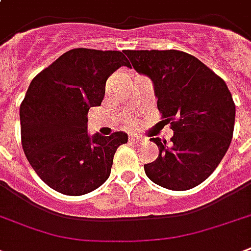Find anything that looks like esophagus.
I'll return each instance as SVG.
<instances>
[{
	"label": "esophagus",
	"mask_w": 251,
	"mask_h": 251,
	"mask_svg": "<svg viewBox=\"0 0 251 251\" xmlns=\"http://www.w3.org/2000/svg\"><path fill=\"white\" fill-rule=\"evenodd\" d=\"M129 141L133 142V143H138V142L142 141V139H141V137H134V135H133V137L129 138Z\"/></svg>",
	"instance_id": "obj_1"
}]
</instances>
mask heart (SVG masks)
<instances>
[{
	"instance_id": "obj_1",
	"label": "heart",
	"mask_w": 251,
	"mask_h": 251,
	"mask_svg": "<svg viewBox=\"0 0 251 251\" xmlns=\"http://www.w3.org/2000/svg\"><path fill=\"white\" fill-rule=\"evenodd\" d=\"M130 124H131V122H130Z\"/></svg>"
}]
</instances>
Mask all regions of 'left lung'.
<instances>
[{"label": "left lung", "instance_id": "obj_1", "mask_svg": "<svg viewBox=\"0 0 251 251\" xmlns=\"http://www.w3.org/2000/svg\"><path fill=\"white\" fill-rule=\"evenodd\" d=\"M133 68L150 76L157 109L171 124V142L145 164L152 182L169 190L198 186L216 169L233 137L236 105L226 82L198 58L181 50H125Z\"/></svg>", "mask_w": 251, "mask_h": 251}]
</instances>
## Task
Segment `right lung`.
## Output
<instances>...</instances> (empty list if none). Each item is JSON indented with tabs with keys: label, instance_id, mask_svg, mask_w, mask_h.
<instances>
[{
	"label": "right lung",
	"instance_id": "obj_1",
	"mask_svg": "<svg viewBox=\"0 0 251 251\" xmlns=\"http://www.w3.org/2000/svg\"><path fill=\"white\" fill-rule=\"evenodd\" d=\"M127 66L120 50L76 48L64 53L32 79L22 101L23 151L33 171L53 190L83 195L105 182L113 156L127 134L87 133V113L100 106L105 82Z\"/></svg>",
	"mask_w": 251,
	"mask_h": 251
}]
</instances>
